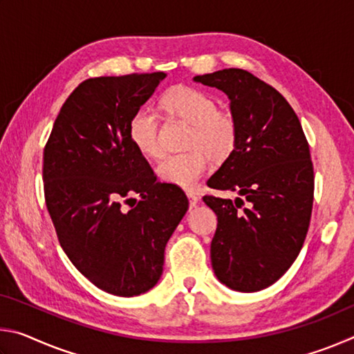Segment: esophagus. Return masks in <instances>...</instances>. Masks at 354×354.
Here are the masks:
<instances>
[{
    "mask_svg": "<svg viewBox=\"0 0 354 354\" xmlns=\"http://www.w3.org/2000/svg\"><path fill=\"white\" fill-rule=\"evenodd\" d=\"M187 198H189V203H190V207H195L200 201L198 196H196L195 194H192V192H187Z\"/></svg>",
    "mask_w": 354,
    "mask_h": 354,
    "instance_id": "1",
    "label": "esophagus"
}]
</instances>
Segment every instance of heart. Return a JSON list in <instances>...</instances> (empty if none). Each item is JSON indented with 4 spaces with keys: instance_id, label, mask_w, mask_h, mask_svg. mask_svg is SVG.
Returning <instances> with one entry per match:
<instances>
[{
    "instance_id": "1",
    "label": "heart",
    "mask_w": 354,
    "mask_h": 354,
    "mask_svg": "<svg viewBox=\"0 0 354 354\" xmlns=\"http://www.w3.org/2000/svg\"><path fill=\"white\" fill-rule=\"evenodd\" d=\"M164 109L190 123L185 139L187 151L167 154L156 167L159 178L183 189L195 187L209 167V156L223 160L236 148L237 123L231 113L218 111L211 95L194 87L178 86L162 97ZM128 134L137 151L147 158L162 153L159 118L151 109H137L128 124Z\"/></svg>"
}]
</instances>
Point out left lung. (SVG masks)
<instances>
[{"instance_id": "1", "label": "left lung", "mask_w": 354, "mask_h": 354, "mask_svg": "<svg viewBox=\"0 0 354 354\" xmlns=\"http://www.w3.org/2000/svg\"><path fill=\"white\" fill-rule=\"evenodd\" d=\"M230 98L237 123L236 148L207 185L237 192L234 201L206 195L217 214L211 261L220 283L257 292L289 270L308 234L314 201V167L301 123L277 88L247 70L195 76Z\"/></svg>"}]
</instances>
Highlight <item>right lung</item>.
<instances>
[{
  "label": "right lung",
  "instance_id": "obj_1",
  "mask_svg": "<svg viewBox=\"0 0 354 354\" xmlns=\"http://www.w3.org/2000/svg\"><path fill=\"white\" fill-rule=\"evenodd\" d=\"M165 76L156 71L81 82L44 149L45 201L59 243L84 277L117 297L140 295L158 284L165 245L189 209L178 185L156 181L128 134L133 113Z\"/></svg>",
  "mask_w": 354,
  "mask_h": 354
}]
</instances>
